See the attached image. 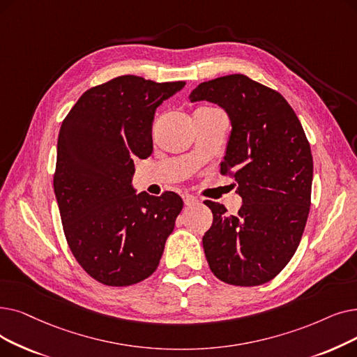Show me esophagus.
<instances>
[{
  "mask_svg": "<svg viewBox=\"0 0 357 357\" xmlns=\"http://www.w3.org/2000/svg\"><path fill=\"white\" fill-rule=\"evenodd\" d=\"M182 198H183L185 206H195V204H198V198L191 195V194H183Z\"/></svg>",
  "mask_w": 357,
  "mask_h": 357,
  "instance_id": "34e87169",
  "label": "esophagus"
}]
</instances>
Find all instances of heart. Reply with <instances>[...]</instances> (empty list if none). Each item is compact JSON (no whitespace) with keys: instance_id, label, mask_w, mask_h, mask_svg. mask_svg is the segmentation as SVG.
Segmentation results:
<instances>
[{"instance_id":"b5f03b06","label":"heart","mask_w":357,"mask_h":357,"mask_svg":"<svg viewBox=\"0 0 357 357\" xmlns=\"http://www.w3.org/2000/svg\"><path fill=\"white\" fill-rule=\"evenodd\" d=\"M203 109H207V107H203Z\"/></svg>"}]
</instances>
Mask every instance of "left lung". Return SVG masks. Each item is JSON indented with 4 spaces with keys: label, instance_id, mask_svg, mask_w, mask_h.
<instances>
[{
    "label": "left lung",
    "instance_id": "left-lung-1",
    "mask_svg": "<svg viewBox=\"0 0 357 357\" xmlns=\"http://www.w3.org/2000/svg\"><path fill=\"white\" fill-rule=\"evenodd\" d=\"M190 99L227 112L231 132L220 174L236 181L243 203L236 215H227L223 204L204 201L213 213L203 236L210 270L227 284H264L301 243L311 206V146L280 93L243 74L201 83Z\"/></svg>",
    "mask_w": 357,
    "mask_h": 357
}]
</instances>
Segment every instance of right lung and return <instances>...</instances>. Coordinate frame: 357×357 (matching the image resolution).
Segmentation results:
<instances>
[{
    "instance_id": "obj_1",
    "label": "right lung",
    "mask_w": 357,
    "mask_h": 357,
    "mask_svg": "<svg viewBox=\"0 0 357 357\" xmlns=\"http://www.w3.org/2000/svg\"><path fill=\"white\" fill-rule=\"evenodd\" d=\"M185 82L121 75L86 90L63 121L54 191L70 250L96 282L122 287L156 271L182 198L135 194L134 159L153 151L154 112Z\"/></svg>"
}]
</instances>
